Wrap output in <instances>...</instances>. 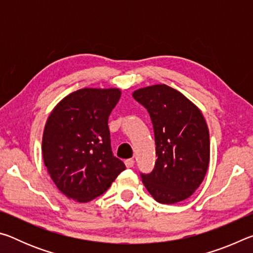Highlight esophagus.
Instances as JSON below:
<instances>
[{
	"label": "esophagus",
	"instance_id": "34e87169",
	"mask_svg": "<svg viewBox=\"0 0 253 253\" xmlns=\"http://www.w3.org/2000/svg\"><path fill=\"white\" fill-rule=\"evenodd\" d=\"M134 164H135V161L132 160V158H129V160H126L125 161V165H126L127 169L132 168V166H134Z\"/></svg>",
	"mask_w": 253,
	"mask_h": 253
}]
</instances>
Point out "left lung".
Masks as SVG:
<instances>
[{"instance_id":"obj_1","label":"left lung","mask_w":253,"mask_h":253,"mask_svg":"<svg viewBox=\"0 0 253 253\" xmlns=\"http://www.w3.org/2000/svg\"><path fill=\"white\" fill-rule=\"evenodd\" d=\"M132 97L147 109L155 134V168L142 174L154 199L163 204L186 200L203 182L210 163V134L193 102L166 84L137 89Z\"/></svg>"}]
</instances>
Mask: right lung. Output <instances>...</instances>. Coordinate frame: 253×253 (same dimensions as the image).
<instances>
[{"label":"right lung","instance_id":"right-lung-1","mask_svg":"<svg viewBox=\"0 0 253 253\" xmlns=\"http://www.w3.org/2000/svg\"><path fill=\"white\" fill-rule=\"evenodd\" d=\"M118 88H84L60 100L46 119L42 155L55 186L85 203L108 190L126 166L113 155L108 117Z\"/></svg>","mask_w":253,"mask_h":253}]
</instances>
